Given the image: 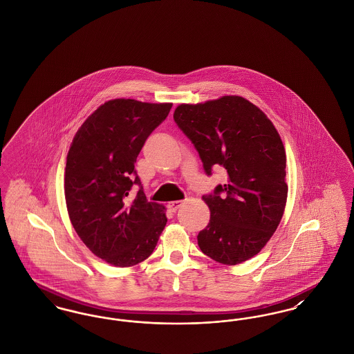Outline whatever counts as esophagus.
Returning a JSON list of instances; mask_svg holds the SVG:
<instances>
[{
  "label": "esophagus",
  "mask_w": 354,
  "mask_h": 354,
  "mask_svg": "<svg viewBox=\"0 0 354 354\" xmlns=\"http://www.w3.org/2000/svg\"><path fill=\"white\" fill-rule=\"evenodd\" d=\"M182 204H183V202H180V201H178V202H169V204H167V208H169L171 212H176V211L182 207Z\"/></svg>",
  "instance_id": "34e87169"
}]
</instances>
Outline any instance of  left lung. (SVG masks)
Returning <instances> with one entry per match:
<instances>
[{
	"label": "left lung",
	"mask_w": 354,
	"mask_h": 354,
	"mask_svg": "<svg viewBox=\"0 0 354 354\" xmlns=\"http://www.w3.org/2000/svg\"><path fill=\"white\" fill-rule=\"evenodd\" d=\"M174 120L192 142L209 176L227 180L204 195L208 225L199 232L204 254L236 266L260 252L286 208V150L267 115L243 97L225 95L198 104H179Z\"/></svg>",
	"instance_id": "left-lung-1"
}]
</instances>
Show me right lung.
<instances>
[{
    "label": "right lung",
    "instance_id": "add662e5",
    "mask_svg": "<svg viewBox=\"0 0 354 354\" xmlns=\"http://www.w3.org/2000/svg\"><path fill=\"white\" fill-rule=\"evenodd\" d=\"M171 107L123 98L106 102L84 120L70 146L68 218L84 245L111 266L146 260L166 227V208L147 202L134 165ZM133 185H140L134 200L128 198Z\"/></svg>",
    "mask_w": 354,
    "mask_h": 354
}]
</instances>
